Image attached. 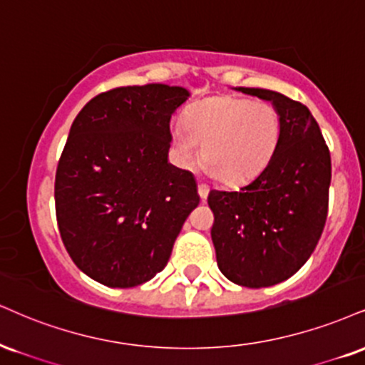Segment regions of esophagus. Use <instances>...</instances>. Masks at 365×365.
Returning a JSON list of instances; mask_svg holds the SVG:
<instances>
[{"instance_id":"obj_1","label":"esophagus","mask_w":365,"mask_h":365,"mask_svg":"<svg viewBox=\"0 0 365 365\" xmlns=\"http://www.w3.org/2000/svg\"><path fill=\"white\" fill-rule=\"evenodd\" d=\"M199 195H200L202 200L207 199V195H209V187L204 185V183H199Z\"/></svg>"}]
</instances>
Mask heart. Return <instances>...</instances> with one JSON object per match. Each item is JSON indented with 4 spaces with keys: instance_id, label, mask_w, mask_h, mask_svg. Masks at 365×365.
<instances>
[{
    "instance_id": "heart-1",
    "label": "heart",
    "mask_w": 365,
    "mask_h": 365,
    "mask_svg": "<svg viewBox=\"0 0 365 365\" xmlns=\"http://www.w3.org/2000/svg\"><path fill=\"white\" fill-rule=\"evenodd\" d=\"M280 135L282 124L274 105L232 95L192 103L185 120L171 127L178 163L192 168L202 153V171L231 187L250 182L269 166Z\"/></svg>"
}]
</instances>
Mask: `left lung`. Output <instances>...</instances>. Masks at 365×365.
Here are the masks:
<instances>
[{
    "label": "left lung",
    "mask_w": 365,
    "mask_h": 365,
    "mask_svg": "<svg viewBox=\"0 0 365 365\" xmlns=\"http://www.w3.org/2000/svg\"><path fill=\"white\" fill-rule=\"evenodd\" d=\"M272 102L282 135L274 158L238 192L210 190L217 267L245 287H270L308 262L328 214L331 160L309 108L279 91L235 88Z\"/></svg>",
    "instance_id": "obj_1"
}]
</instances>
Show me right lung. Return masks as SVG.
Listing matches in <instances>:
<instances>
[{
	"mask_svg": "<svg viewBox=\"0 0 365 365\" xmlns=\"http://www.w3.org/2000/svg\"><path fill=\"white\" fill-rule=\"evenodd\" d=\"M190 93L151 83L91 98L56 171V216L69 257L107 287H135L170 260L199 205L194 175L168 161L170 118Z\"/></svg>",
	"mask_w": 365,
	"mask_h": 365,
	"instance_id": "right-lung-1",
	"label": "right lung"
}]
</instances>
